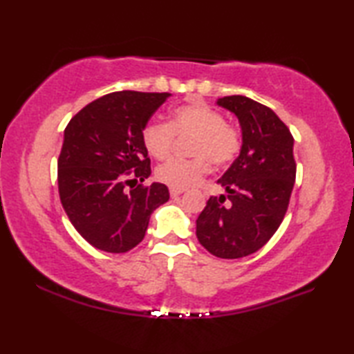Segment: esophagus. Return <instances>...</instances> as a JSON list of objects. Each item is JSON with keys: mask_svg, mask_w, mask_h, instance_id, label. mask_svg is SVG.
<instances>
[{"mask_svg": "<svg viewBox=\"0 0 354 354\" xmlns=\"http://www.w3.org/2000/svg\"><path fill=\"white\" fill-rule=\"evenodd\" d=\"M184 190H181V189H173V187H170V195L173 196V198H176V196H179L183 194Z\"/></svg>", "mask_w": 354, "mask_h": 354, "instance_id": "obj_1", "label": "esophagus"}]
</instances>
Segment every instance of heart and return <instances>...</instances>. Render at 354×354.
Returning a JSON list of instances; mask_svg holds the SVG:
<instances>
[{"mask_svg":"<svg viewBox=\"0 0 354 354\" xmlns=\"http://www.w3.org/2000/svg\"><path fill=\"white\" fill-rule=\"evenodd\" d=\"M195 136L190 147L194 159H171L158 167L156 178L173 189H189L198 184L214 165L226 167L242 149V134L234 124L225 122V115L205 101H192L176 106L170 122H149L142 131V145L154 159L170 156L175 136Z\"/></svg>","mask_w":354,"mask_h":354,"instance_id":"obj_1","label":"heart"}]
</instances>
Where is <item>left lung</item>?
<instances>
[{"label":"left lung","mask_w":354,"mask_h":354,"mask_svg":"<svg viewBox=\"0 0 354 354\" xmlns=\"http://www.w3.org/2000/svg\"><path fill=\"white\" fill-rule=\"evenodd\" d=\"M217 104L241 123L242 149L217 181L227 195L211 196L196 218V237L211 254L239 259L262 248L284 218L297 173L293 137L254 100L232 95Z\"/></svg>","instance_id":"8db88e82"}]
</instances>
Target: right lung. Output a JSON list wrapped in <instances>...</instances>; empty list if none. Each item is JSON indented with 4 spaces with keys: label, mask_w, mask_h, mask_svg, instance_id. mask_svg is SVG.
<instances>
[{
    "label": "right lung",
    "mask_w": 354,
    "mask_h": 354,
    "mask_svg": "<svg viewBox=\"0 0 354 354\" xmlns=\"http://www.w3.org/2000/svg\"><path fill=\"white\" fill-rule=\"evenodd\" d=\"M169 97L107 93L82 107L65 128L59 196L71 225L92 247L107 253L133 250L145 237L154 209L169 201L165 184L131 185L151 175L142 131Z\"/></svg>",
    "instance_id": "add662e5"
}]
</instances>
